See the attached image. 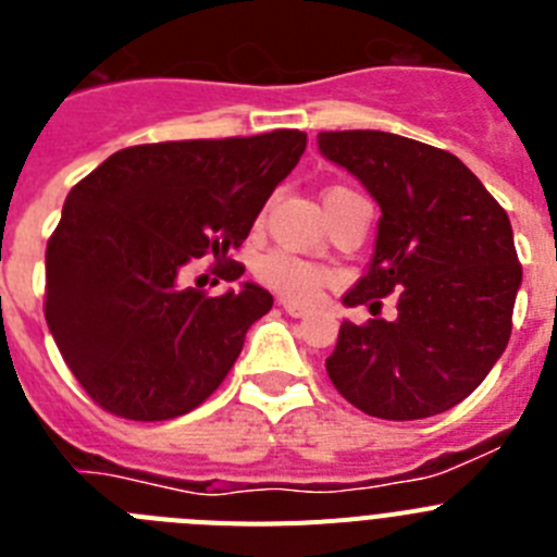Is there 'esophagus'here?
<instances>
[{
	"label": "esophagus",
	"mask_w": 557,
	"mask_h": 557,
	"mask_svg": "<svg viewBox=\"0 0 557 557\" xmlns=\"http://www.w3.org/2000/svg\"><path fill=\"white\" fill-rule=\"evenodd\" d=\"M282 309L287 314H293V318H304V314H309V307H304V304L298 301H287V298L282 301Z\"/></svg>",
	"instance_id": "1"
}]
</instances>
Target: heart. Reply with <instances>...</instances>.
<instances>
[{
	"instance_id": "1",
	"label": "heart",
	"mask_w": 557,
	"mask_h": 557,
	"mask_svg": "<svg viewBox=\"0 0 557 557\" xmlns=\"http://www.w3.org/2000/svg\"><path fill=\"white\" fill-rule=\"evenodd\" d=\"M256 275H259V282L264 287L287 295V298H295V301H312L314 295L321 293L323 284L329 282V270L323 264L307 262V259L287 253V250H270V253H264L256 262Z\"/></svg>"
}]
</instances>
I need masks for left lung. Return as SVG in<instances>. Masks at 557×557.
<instances>
[{"label": "left lung", "instance_id": "obj_1", "mask_svg": "<svg viewBox=\"0 0 557 557\" xmlns=\"http://www.w3.org/2000/svg\"><path fill=\"white\" fill-rule=\"evenodd\" d=\"M318 147L382 209L371 268L343 298L373 318L339 326L332 385L385 421L451 410L488 376L513 329L521 264L508 211L441 147L385 131H323ZM387 294L399 298L396 322L375 318Z\"/></svg>", "mask_w": 557, "mask_h": 557}]
</instances>
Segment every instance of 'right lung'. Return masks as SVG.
Masks as SVG:
<instances>
[{"label":"right lung","mask_w":557,"mask_h":557,"mask_svg":"<svg viewBox=\"0 0 557 557\" xmlns=\"http://www.w3.org/2000/svg\"><path fill=\"white\" fill-rule=\"evenodd\" d=\"M304 150L301 131L136 145L72 186L47 243L44 318L102 410L166 421L218 391L273 295L211 298L178 278L203 256L225 282L245 273L228 253Z\"/></svg>","instance_id":"1"}]
</instances>
